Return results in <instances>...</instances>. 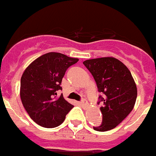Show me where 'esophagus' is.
Returning <instances> with one entry per match:
<instances>
[{"label":"esophagus","mask_w":156,"mask_h":156,"mask_svg":"<svg viewBox=\"0 0 156 156\" xmlns=\"http://www.w3.org/2000/svg\"><path fill=\"white\" fill-rule=\"evenodd\" d=\"M79 104L81 105H82V106H86L87 105H88V102H87V101L86 100V99H83V100H82L79 102Z\"/></svg>","instance_id":"34e87169"}]
</instances>
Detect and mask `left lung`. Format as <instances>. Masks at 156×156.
Here are the masks:
<instances>
[{"label":"left lung","instance_id":"8db88e82","mask_svg":"<svg viewBox=\"0 0 156 156\" xmlns=\"http://www.w3.org/2000/svg\"><path fill=\"white\" fill-rule=\"evenodd\" d=\"M94 77L102 106V123L94 129L105 132L116 128L132 112L137 98V88L130 70L113 57L93 58L83 62Z\"/></svg>","mask_w":156,"mask_h":156}]
</instances>
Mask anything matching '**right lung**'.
I'll use <instances>...</instances> for the list:
<instances>
[{"label":"right lung","mask_w":156,"mask_h":156,"mask_svg":"<svg viewBox=\"0 0 156 156\" xmlns=\"http://www.w3.org/2000/svg\"><path fill=\"white\" fill-rule=\"evenodd\" d=\"M78 58L63 54L49 52L34 60L23 71L20 79L22 104L32 120L44 128H55L62 124L74 105L57 97L66 70Z\"/></svg>","instance_id":"add662e5"}]
</instances>
